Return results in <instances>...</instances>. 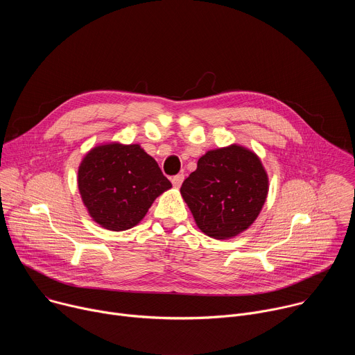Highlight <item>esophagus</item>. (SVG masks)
<instances>
[{"instance_id": "34e87169", "label": "esophagus", "mask_w": 355, "mask_h": 355, "mask_svg": "<svg viewBox=\"0 0 355 355\" xmlns=\"http://www.w3.org/2000/svg\"><path fill=\"white\" fill-rule=\"evenodd\" d=\"M182 181H184V174H177V175H174V177L171 178L173 185H174V187H177V188H180V187H181Z\"/></svg>"}]
</instances>
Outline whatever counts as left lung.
<instances>
[{
  "label": "left lung",
  "mask_w": 355,
  "mask_h": 355,
  "mask_svg": "<svg viewBox=\"0 0 355 355\" xmlns=\"http://www.w3.org/2000/svg\"><path fill=\"white\" fill-rule=\"evenodd\" d=\"M180 191L202 232L230 239L257 219L268 193V177L256 153L232 144L202 156Z\"/></svg>",
  "instance_id": "8db88e82"
}]
</instances>
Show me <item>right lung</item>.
<instances>
[{
    "instance_id": "obj_1",
    "label": "right lung",
    "mask_w": 355,
    "mask_h": 355,
    "mask_svg": "<svg viewBox=\"0 0 355 355\" xmlns=\"http://www.w3.org/2000/svg\"><path fill=\"white\" fill-rule=\"evenodd\" d=\"M170 188L156 160L139 144L96 146L78 167V189L88 214L114 232L136 226Z\"/></svg>"
}]
</instances>
